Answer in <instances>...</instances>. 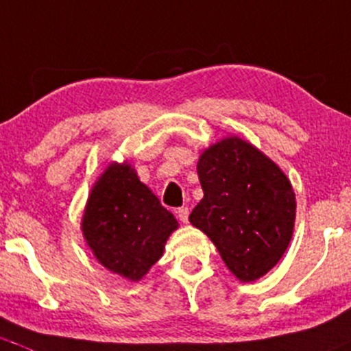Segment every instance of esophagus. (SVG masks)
Listing matches in <instances>:
<instances>
[{
	"mask_svg": "<svg viewBox=\"0 0 351 351\" xmlns=\"http://www.w3.org/2000/svg\"><path fill=\"white\" fill-rule=\"evenodd\" d=\"M176 213H177V218H179L180 221L187 223V219H189V208H179Z\"/></svg>",
	"mask_w": 351,
	"mask_h": 351,
	"instance_id": "34e87169",
	"label": "esophagus"
}]
</instances>
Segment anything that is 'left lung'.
<instances>
[{
	"instance_id": "left-lung-1",
	"label": "left lung",
	"mask_w": 351,
	"mask_h": 351,
	"mask_svg": "<svg viewBox=\"0 0 351 351\" xmlns=\"http://www.w3.org/2000/svg\"><path fill=\"white\" fill-rule=\"evenodd\" d=\"M202 199L191 225L208 234L230 272L254 282L272 270L291 243L295 194L282 169L240 136H226L197 160Z\"/></svg>"
}]
</instances>
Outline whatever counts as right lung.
Segmentation results:
<instances>
[{"label": "right lung", "instance_id": "obj_1", "mask_svg": "<svg viewBox=\"0 0 351 351\" xmlns=\"http://www.w3.org/2000/svg\"><path fill=\"white\" fill-rule=\"evenodd\" d=\"M179 223L128 162H110L89 193L81 231L104 269L138 282L164 255Z\"/></svg>", "mask_w": 351, "mask_h": 351}]
</instances>
